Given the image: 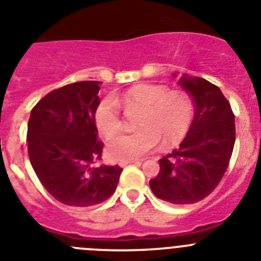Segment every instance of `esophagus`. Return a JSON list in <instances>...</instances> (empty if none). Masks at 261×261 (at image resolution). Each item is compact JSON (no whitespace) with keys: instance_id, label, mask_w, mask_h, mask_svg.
I'll list each match as a JSON object with an SVG mask.
<instances>
[{"instance_id":"34e87169","label":"esophagus","mask_w":261,"mask_h":261,"mask_svg":"<svg viewBox=\"0 0 261 261\" xmlns=\"http://www.w3.org/2000/svg\"><path fill=\"white\" fill-rule=\"evenodd\" d=\"M131 164H140V161H138V160H127V161H121V162H119V166L121 167H125V166H127V165H131Z\"/></svg>"}]
</instances>
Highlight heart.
Instances as JSON below:
<instances>
[{"label":"heart","mask_w":261,"mask_h":261,"mask_svg":"<svg viewBox=\"0 0 261 261\" xmlns=\"http://www.w3.org/2000/svg\"><path fill=\"white\" fill-rule=\"evenodd\" d=\"M126 113L136 112L133 118L135 131L118 134L107 143V154L113 161H127L148 154L157 145L174 147L186 138L194 117L191 97L181 91H170L164 85L142 84L122 94L103 97L96 104L92 119L104 136L113 135L122 121L117 107Z\"/></svg>","instance_id":"b5f03b06"}]
</instances>
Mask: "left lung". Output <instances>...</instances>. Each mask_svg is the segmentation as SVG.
Instances as JSON below:
<instances>
[{"instance_id":"8db88e82","label":"left lung","mask_w":261,"mask_h":261,"mask_svg":"<svg viewBox=\"0 0 261 261\" xmlns=\"http://www.w3.org/2000/svg\"><path fill=\"white\" fill-rule=\"evenodd\" d=\"M177 84L193 97V122L179 148L161 158L160 172L149 186L157 198L189 204L207 197L228 169L234 114L220 89L204 79L182 74Z\"/></svg>"}]
</instances>
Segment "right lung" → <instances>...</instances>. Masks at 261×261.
I'll return each instance as SVG.
<instances>
[{
  "label": "right lung",
  "mask_w": 261,
  "mask_h": 261,
  "mask_svg": "<svg viewBox=\"0 0 261 261\" xmlns=\"http://www.w3.org/2000/svg\"><path fill=\"white\" fill-rule=\"evenodd\" d=\"M99 81H81L54 90L31 112L29 160L46 191L62 203L89 207L114 193L122 169L95 166L103 143L92 113L99 103Z\"/></svg>",
  "instance_id": "obj_1"
}]
</instances>
